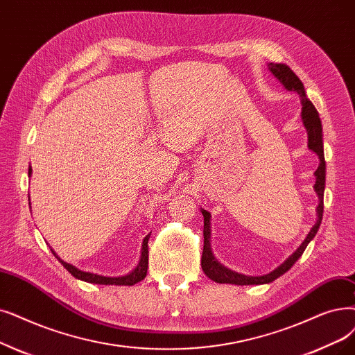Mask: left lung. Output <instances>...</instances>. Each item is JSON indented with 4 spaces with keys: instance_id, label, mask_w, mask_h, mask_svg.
<instances>
[{
    "instance_id": "left-lung-1",
    "label": "left lung",
    "mask_w": 355,
    "mask_h": 355,
    "mask_svg": "<svg viewBox=\"0 0 355 355\" xmlns=\"http://www.w3.org/2000/svg\"><path fill=\"white\" fill-rule=\"evenodd\" d=\"M268 69L271 71V73L279 80L286 89L288 91H295L300 96L302 100V120L303 125L307 130V146H309L311 150H313L316 155L319 157V166L315 171V177H316V182H315V191L319 197V206L316 209L318 211V220L313 225V227L311 229V232L307 234L306 239L302 242V245L299 248L293 252L284 263L277 267L275 270H272L268 274L264 275H243L239 272H235L232 270L226 268L225 266H222L218 259L214 258L211 248H210V213L202 209V214L205 218V246H203V255H202V268L205 271V274L209 277L210 280L220 283V284H236V286H252V284H267L274 282L275 279H279L280 275H283L284 272H287L293 266H295L296 261L302 257V254L304 252L307 243H309L315 235L318 234L320 222H322V214H323V191H325V157H323V142H322V123L319 119V113L315 109V105L312 104V101L306 97V91L304 87L302 84V81L299 80V76L293 72L286 64H268Z\"/></svg>"
}]
</instances>
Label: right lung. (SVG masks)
I'll use <instances>...</instances> for the list:
<instances>
[{
	"instance_id": "obj_1",
	"label": "right lung",
	"mask_w": 355,
	"mask_h": 355,
	"mask_svg": "<svg viewBox=\"0 0 355 355\" xmlns=\"http://www.w3.org/2000/svg\"><path fill=\"white\" fill-rule=\"evenodd\" d=\"M28 175H32V166L28 168ZM149 235L145 236L144 239V243H142V254H141V259H139V264L136 266V268L133 271H130L129 274L126 275H120V277H104V275H98V274H94V272H87V271H81L76 267L65 263V261L60 259L53 250L52 254L60 261V264H62L73 277L75 279L78 280H83V282H87V283H92V284H114V286H133L136 283L142 282L145 277H146V272H148V255H149V251H148V241H149Z\"/></svg>"
}]
</instances>
